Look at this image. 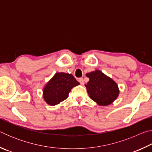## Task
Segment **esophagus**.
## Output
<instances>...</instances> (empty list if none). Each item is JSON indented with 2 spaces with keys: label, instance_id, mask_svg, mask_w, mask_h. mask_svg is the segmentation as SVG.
I'll return each instance as SVG.
<instances>
[{
  "label": "esophagus",
  "instance_id": "obj_1",
  "mask_svg": "<svg viewBox=\"0 0 152 152\" xmlns=\"http://www.w3.org/2000/svg\"><path fill=\"white\" fill-rule=\"evenodd\" d=\"M78 82H80V83L81 85H84V79H83V78H79V79H78Z\"/></svg>",
  "mask_w": 152,
  "mask_h": 152
}]
</instances>
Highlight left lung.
Instances as JSON below:
<instances>
[{
  "mask_svg": "<svg viewBox=\"0 0 152 152\" xmlns=\"http://www.w3.org/2000/svg\"><path fill=\"white\" fill-rule=\"evenodd\" d=\"M89 81L85 86L91 99L100 106H107L115 101L119 94L117 84L101 70L87 73Z\"/></svg>",
  "mask_w": 152,
  "mask_h": 152,
  "instance_id": "left-lung-1",
  "label": "left lung"
}]
</instances>
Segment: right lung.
<instances>
[{
  "label": "right lung",
  "instance_id": "add662e5",
  "mask_svg": "<svg viewBox=\"0 0 152 152\" xmlns=\"http://www.w3.org/2000/svg\"><path fill=\"white\" fill-rule=\"evenodd\" d=\"M79 84L72 74L56 73L44 86L43 99L49 105L55 106L66 100L72 88Z\"/></svg>",
  "mask_w": 152,
  "mask_h": 152
}]
</instances>
